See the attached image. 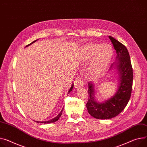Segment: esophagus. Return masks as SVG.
Here are the masks:
<instances>
[{
  "mask_svg": "<svg viewBox=\"0 0 147 147\" xmlns=\"http://www.w3.org/2000/svg\"><path fill=\"white\" fill-rule=\"evenodd\" d=\"M74 83H75V87L76 88L82 87L84 86L83 81L80 78H76L75 81V82H74Z\"/></svg>",
  "mask_w": 147,
  "mask_h": 147,
  "instance_id": "esophagus-1",
  "label": "esophagus"
}]
</instances>
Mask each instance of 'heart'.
Returning <instances> with one entry per match:
<instances>
[{
    "mask_svg": "<svg viewBox=\"0 0 147 147\" xmlns=\"http://www.w3.org/2000/svg\"><path fill=\"white\" fill-rule=\"evenodd\" d=\"M82 55L84 60L87 61L94 57L91 66V73L96 75L105 69L113 56V49L111 45L88 43L82 48Z\"/></svg>",
    "mask_w": 147,
    "mask_h": 147,
    "instance_id": "heart-1",
    "label": "heart"
}]
</instances>
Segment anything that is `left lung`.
<instances>
[{"instance_id": "1", "label": "left lung", "mask_w": 147, "mask_h": 147, "mask_svg": "<svg viewBox=\"0 0 147 147\" xmlns=\"http://www.w3.org/2000/svg\"><path fill=\"white\" fill-rule=\"evenodd\" d=\"M117 52L116 61L113 63L110 70L114 67L118 71L119 85L116 93L102 102L95 99L94 84L88 82V100L86 108L92 117L100 119L114 118L124 109L128 104L132 88L133 72L129 52L121 42L109 36Z\"/></svg>"}]
</instances>
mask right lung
<instances>
[{"instance_id":"add662e5","label":"right lung","mask_w":147,"mask_h":147,"mask_svg":"<svg viewBox=\"0 0 147 147\" xmlns=\"http://www.w3.org/2000/svg\"><path fill=\"white\" fill-rule=\"evenodd\" d=\"M36 40H34L33 42H32V43H29V45H27V46H26V47H28V46H29V45H32V43H35ZM73 88H74V84H72V85H71V88H70V89H69L68 94H69L72 91V90ZM63 110V108H62V109L61 110V111L60 112V113H59V114L57 116H56V117H55V118H53V119H52L49 120V121H35V122H38V123H52V122H56V121H57L59 119V118H60V117L62 115V113Z\"/></svg>"}]
</instances>
